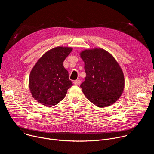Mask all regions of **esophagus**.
Returning <instances> with one entry per match:
<instances>
[{"label": "esophagus", "mask_w": 154, "mask_h": 154, "mask_svg": "<svg viewBox=\"0 0 154 154\" xmlns=\"http://www.w3.org/2000/svg\"><path fill=\"white\" fill-rule=\"evenodd\" d=\"M80 83H81V81H80V80H79L74 81V85H79L80 84Z\"/></svg>", "instance_id": "esophagus-1"}]
</instances>
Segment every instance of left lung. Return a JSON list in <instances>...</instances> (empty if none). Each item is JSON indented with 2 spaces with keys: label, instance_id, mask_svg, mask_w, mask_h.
I'll list each match as a JSON object with an SVG mask.
<instances>
[{
  "label": "left lung",
  "instance_id": "left-lung-1",
  "mask_svg": "<svg viewBox=\"0 0 154 154\" xmlns=\"http://www.w3.org/2000/svg\"><path fill=\"white\" fill-rule=\"evenodd\" d=\"M85 63V80L80 87L86 97L98 107H107L122 95L125 80L114 57L102 48L85 49L80 53Z\"/></svg>",
  "mask_w": 154,
  "mask_h": 154
}]
</instances>
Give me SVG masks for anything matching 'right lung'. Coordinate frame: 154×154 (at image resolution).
<instances>
[{
	"label": "right lung",
	"mask_w": 154,
	"mask_h": 154,
	"mask_svg": "<svg viewBox=\"0 0 154 154\" xmlns=\"http://www.w3.org/2000/svg\"><path fill=\"white\" fill-rule=\"evenodd\" d=\"M72 51L71 47L58 46L44 54L36 63L29 76L32 97L46 106L61 101L72 85L63 61Z\"/></svg>",
	"instance_id": "right-lung-1"
}]
</instances>
